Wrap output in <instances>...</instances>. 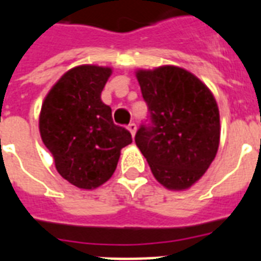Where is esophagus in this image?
Masks as SVG:
<instances>
[{
    "label": "esophagus",
    "instance_id": "esophagus-1",
    "mask_svg": "<svg viewBox=\"0 0 261 261\" xmlns=\"http://www.w3.org/2000/svg\"><path fill=\"white\" fill-rule=\"evenodd\" d=\"M127 128H128V131L131 133V135L134 137L135 133H137V124H135V123H130V124L127 126Z\"/></svg>",
    "mask_w": 261,
    "mask_h": 261
}]
</instances>
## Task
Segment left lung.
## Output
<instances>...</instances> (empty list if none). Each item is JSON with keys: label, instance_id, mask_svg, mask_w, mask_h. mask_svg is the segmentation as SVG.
Masks as SVG:
<instances>
[{"label": "left lung", "instance_id": "1", "mask_svg": "<svg viewBox=\"0 0 261 261\" xmlns=\"http://www.w3.org/2000/svg\"><path fill=\"white\" fill-rule=\"evenodd\" d=\"M149 116L135 143L168 190H187L202 177L219 146L214 96L192 73L177 66L137 71Z\"/></svg>", "mask_w": 261, "mask_h": 261}]
</instances>
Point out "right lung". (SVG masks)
<instances>
[{
    "instance_id": "obj_1",
    "label": "right lung",
    "mask_w": 261,
    "mask_h": 261,
    "mask_svg": "<svg viewBox=\"0 0 261 261\" xmlns=\"http://www.w3.org/2000/svg\"><path fill=\"white\" fill-rule=\"evenodd\" d=\"M110 67L83 65L58 80L44 98L39 118L43 143L55 168L73 186L93 190L114 174L120 150L133 142L101 101Z\"/></svg>"
}]
</instances>
